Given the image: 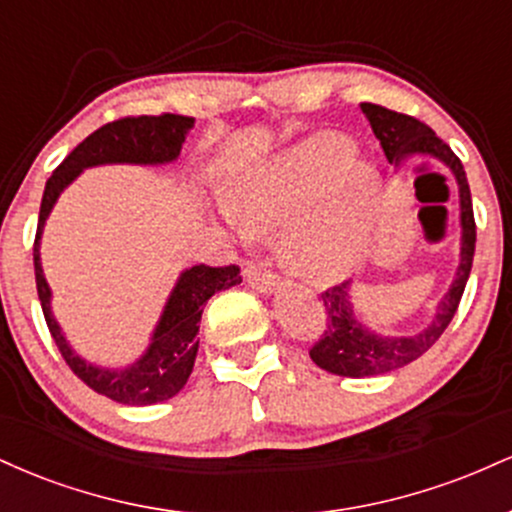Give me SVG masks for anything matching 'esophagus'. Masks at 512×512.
<instances>
[{
	"label": "esophagus",
	"instance_id": "1",
	"mask_svg": "<svg viewBox=\"0 0 512 512\" xmlns=\"http://www.w3.org/2000/svg\"><path fill=\"white\" fill-rule=\"evenodd\" d=\"M245 276H248V284L257 291H272L281 281V276L272 272V269L257 267V264H252V267L245 269Z\"/></svg>",
	"mask_w": 512,
	"mask_h": 512
}]
</instances>
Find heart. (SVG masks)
<instances>
[{
	"label": "heart",
	"instance_id": "heart-1",
	"mask_svg": "<svg viewBox=\"0 0 512 512\" xmlns=\"http://www.w3.org/2000/svg\"><path fill=\"white\" fill-rule=\"evenodd\" d=\"M375 175L337 134L308 139L257 168L233 190L228 211L250 236L284 231V257L310 281H332L361 257Z\"/></svg>",
	"mask_w": 512,
	"mask_h": 512
}]
</instances>
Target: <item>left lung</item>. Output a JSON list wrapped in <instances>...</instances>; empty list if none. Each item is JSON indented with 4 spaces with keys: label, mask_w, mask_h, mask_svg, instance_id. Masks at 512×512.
Listing matches in <instances>:
<instances>
[{
    "label": "left lung",
    "mask_w": 512,
    "mask_h": 512,
    "mask_svg": "<svg viewBox=\"0 0 512 512\" xmlns=\"http://www.w3.org/2000/svg\"><path fill=\"white\" fill-rule=\"evenodd\" d=\"M363 115L368 117L373 134L383 146L387 161L399 163L402 158L414 154H431L440 158L445 166L455 173L460 185V209H462V260L457 269L455 281L448 296L438 305V313L424 332L414 337H378L370 334L361 322L356 320L351 308L349 284H337L322 293L325 303V330L310 346V358L320 368L330 370L344 378H370V375H383L397 370L407 363L416 361L438 342L440 334L450 325L457 313V305L462 301L464 286H467L469 272H472L474 245H477V223H474L472 192H469L467 175H464L462 161L455 156L443 139L436 137L431 127L424 125L416 117L395 113L375 103H361Z\"/></svg>",
    "instance_id": "left-lung-1"
}]
</instances>
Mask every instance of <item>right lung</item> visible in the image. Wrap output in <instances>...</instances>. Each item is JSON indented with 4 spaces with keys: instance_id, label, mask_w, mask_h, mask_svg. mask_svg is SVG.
<instances>
[{
    "instance_id": "1",
    "label": "right lung",
    "mask_w": 512,
    "mask_h": 512,
    "mask_svg": "<svg viewBox=\"0 0 512 512\" xmlns=\"http://www.w3.org/2000/svg\"><path fill=\"white\" fill-rule=\"evenodd\" d=\"M192 117L187 115H129L120 120L108 122L101 129L81 142L64 161L52 170L45 185L43 202H40L38 231H35L33 264H35V289H38L40 305H43L45 322L55 339L57 349L67 366L74 370L76 378L86 383L98 395L113 399V402L129 404V407H144L170 399L185 387L195 366L199 349V320H202L204 303L216 291L231 289L243 281L238 264L228 267H209L197 264L190 267L175 284L170 293L166 310L154 332V342L149 351L139 358L134 366L125 370H103L81 361L72 354L67 339L62 337L55 317L50 313V289L40 267L38 240L43 233L45 219H48L52 204L57 202L60 192L72 182L81 170L101 163H166L180 156L182 142L187 129L192 127Z\"/></svg>"
}]
</instances>
